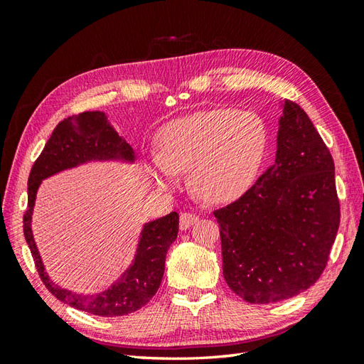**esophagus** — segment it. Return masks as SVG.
Returning <instances> with one entry per match:
<instances>
[{"mask_svg": "<svg viewBox=\"0 0 364 364\" xmlns=\"http://www.w3.org/2000/svg\"><path fill=\"white\" fill-rule=\"evenodd\" d=\"M198 220V218L196 214L192 213H183L180 215V230H188L191 228L194 223Z\"/></svg>", "mask_w": 364, "mask_h": 364, "instance_id": "obj_1", "label": "esophagus"}]
</instances>
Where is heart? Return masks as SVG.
I'll return each instance as SVG.
<instances>
[{
	"label": "heart",
	"mask_w": 364,
	"mask_h": 364,
	"mask_svg": "<svg viewBox=\"0 0 364 364\" xmlns=\"http://www.w3.org/2000/svg\"><path fill=\"white\" fill-rule=\"evenodd\" d=\"M158 154L145 161L150 180L172 189L191 170V186L210 203H231L257 183L269 149V131L257 114L211 109L184 115L162 127Z\"/></svg>",
	"instance_id": "b5f03b06"
}]
</instances>
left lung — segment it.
I'll return each mask as SVG.
<instances>
[{
  "instance_id": "8db88e82",
  "label": "left lung",
  "mask_w": 364,
  "mask_h": 364,
  "mask_svg": "<svg viewBox=\"0 0 364 364\" xmlns=\"http://www.w3.org/2000/svg\"><path fill=\"white\" fill-rule=\"evenodd\" d=\"M275 162L244 197L214 211L227 284L249 304L306 291L339 228L335 162L301 107L284 100Z\"/></svg>"
}]
</instances>
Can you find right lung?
I'll use <instances>...</instances> for the list:
<instances>
[{
    "label": "right lung",
    "instance_id": "1",
    "mask_svg": "<svg viewBox=\"0 0 364 364\" xmlns=\"http://www.w3.org/2000/svg\"><path fill=\"white\" fill-rule=\"evenodd\" d=\"M92 161H120L128 164L134 162V150L114 129L107 115L102 111L72 115L54 128L28 178V210L23 215V231L37 272L54 297L76 310L103 318H115L137 311L156 294L164 275L167 250L178 235L180 215L173 211L164 218L144 223L133 264L107 289L98 294H78L60 288L45 272L31 228L36 196L45 178Z\"/></svg>",
    "mask_w": 364,
    "mask_h": 364
}]
</instances>
